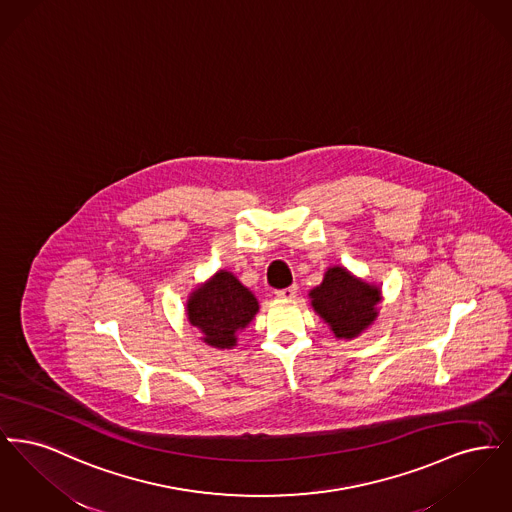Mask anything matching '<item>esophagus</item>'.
<instances>
[{
    "label": "esophagus",
    "mask_w": 512,
    "mask_h": 512,
    "mask_svg": "<svg viewBox=\"0 0 512 512\" xmlns=\"http://www.w3.org/2000/svg\"><path fill=\"white\" fill-rule=\"evenodd\" d=\"M295 295H297V288H295V286H290V288H284V290H278V292H276V297H278V299H284V301L293 299Z\"/></svg>",
    "instance_id": "1"
}]
</instances>
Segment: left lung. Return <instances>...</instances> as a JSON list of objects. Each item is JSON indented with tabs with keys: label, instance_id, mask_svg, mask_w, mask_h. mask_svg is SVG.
<instances>
[{
	"label": "left lung",
	"instance_id": "8db88e82",
	"mask_svg": "<svg viewBox=\"0 0 512 512\" xmlns=\"http://www.w3.org/2000/svg\"><path fill=\"white\" fill-rule=\"evenodd\" d=\"M311 307L338 340H355L380 313L382 290L340 265L328 267L320 286L309 292Z\"/></svg>",
	"mask_w": 512,
	"mask_h": 512
}]
</instances>
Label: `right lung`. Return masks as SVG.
Listing matches in <instances>:
<instances>
[{
  "label": "right lung",
  "mask_w": 512,
  "mask_h": 512,
  "mask_svg": "<svg viewBox=\"0 0 512 512\" xmlns=\"http://www.w3.org/2000/svg\"><path fill=\"white\" fill-rule=\"evenodd\" d=\"M257 313V297L224 268L199 284L186 301L190 324L201 334V341L215 349L236 347L238 334Z\"/></svg>",
  "instance_id": "1"
}]
</instances>
